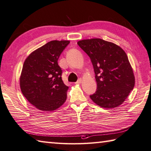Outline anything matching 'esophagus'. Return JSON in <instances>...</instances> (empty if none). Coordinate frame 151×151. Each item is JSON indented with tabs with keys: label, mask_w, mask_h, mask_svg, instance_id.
Segmentation results:
<instances>
[{
	"label": "esophagus",
	"mask_w": 151,
	"mask_h": 151,
	"mask_svg": "<svg viewBox=\"0 0 151 151\" xmlns=\"http://www.w3.org/2000/svg\"><path fill=\"white\" fill-rule=\"evenodd\" d=\"M82 79H81V78H79V79L78 80V81L75 82V84H81V83H82Z\"/></svg>",
	"instance_id": "34e87169"
}]
</instances>
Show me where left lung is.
<instances>
[{
    "mask_svg": "<svg viewBox=\"0 0 151 151\" xmlns=\"http://www.w3.org/2000/svg\"><path fill=\"white\" fill-rule=\"evenodd\" d=\"M90 58L97 91L90 95L96 104L108 109L123 103L135 85V77L127 54L116 44L100 38L78 41Z\"/></svg>",
    "mask_w": 151,
    "mask_h": 151,
    "instance_id": "obj_1",
    "label": "left lung"
}]
</instances>
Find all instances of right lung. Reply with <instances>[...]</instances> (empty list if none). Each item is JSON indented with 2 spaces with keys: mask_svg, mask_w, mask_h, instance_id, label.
<instances>
[{
  "mask_svg": "<svg viewBox=\"0 0 151 151\" xmlns=\"http://www.w3.org/2000/svg\"><path fill=\"white\" fill-rule=\"evenodd\" d=\"M69 41H51L33 51L25 60L20 79L22 95L38 110L50 111L65 102L69 87L62 79L58 64Z\"/></svg>",
  "mask_w": 151,
  "mask_h": 151,
  "instance_id": "obj_1",
  "label": "right lung"
}]
</instances>
